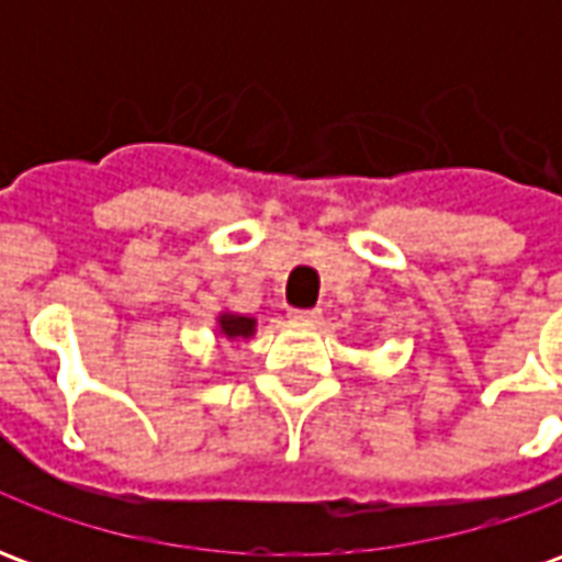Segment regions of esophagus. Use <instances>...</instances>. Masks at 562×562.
<instances>
[{
    "instance_id": "34e87169",
    "label": "esophagus",
    "mask_w": 562,
    "mask_h": 562,
    "mask_svg": "<svg viewBox=\"0 0 562 562\" xmlns=\"http://www.w3.org/2000/svg\"><path fill=\"white\" fill-rule=\"evenodd\" d=\"M294 325H301V328H310V325H318L322 322V313L318 310H292V316H289Z\"/></svg>"
}]
</instances>
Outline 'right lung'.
Here are the masks:
<instances>
[{"mask_svg": "<svg viewBox=\"0 0 562 562\" xmlns=\"http://www.w3.org/2000/svg\"><path fill=\"white\" fill-rule=\"evenodd\" d=\"M256 318L240 316V313H220L216 318V334L225 340H249L256 334Z\"/></svg>", "mask_w": 562, "mask_h": 562, "instance_id": "right-lung-1", "label": "right lung"}]
</instances>
